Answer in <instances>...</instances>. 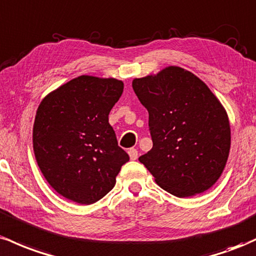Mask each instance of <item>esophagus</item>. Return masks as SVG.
Instances as JSON below:
<instances>
[{
    "label": "esophagus",
    "instance_id": "1",
    "mask_svg": "<svg viewBox=\"0 0 256 256\" xmlns=\"http://www.w3.org/2000/svg\"><path fill=\"white\" fill-rule=\"evenodd\" d=\"M128 154H129V157H130V160H136L138 158V154H139V152H138L136 148H129Z\"/></svg>",
    "mask_w": 256,
    "mask_h": 256
}]
</instances>
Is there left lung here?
Wrapping results in <instances>:
<instances>
[{
  "label": "left lung",
  "instance_id": "left-lung-1",
  "mask_svg": "<svg viewBox=\"0 0 256 256\" xmlns=\"http://www.w3.org/2000/svg\"><path fill=\"white\" fill-rule=\"evenodd\" d=\"M132 86L148 111L154 144L139 160L156 182L176 197L212 188L231 145L228 114L219 100L204 82L178 66L136 78Z\"/></svg>",
  "mask_w": 256,
  "mask_h": 256
}]
</instances>
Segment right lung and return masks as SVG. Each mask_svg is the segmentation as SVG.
<instances>
[{"instance_id": "right-lung-1", "label": "right lung", "mask_w": 256, "mask_h": 256, "mask_svg": "<svg viewBox=\"0 0 256 256\" xmlns=\"http://www.w3.org/2000/svg\"><path fill=\"white\" fill-rule=\"evenodd\" d=\"M123 93L114 78L80 76L48 94L37 108L32 142L46 180L59 194L92 204L116 184L128 154L108 114Z\"/></svg>"}]
</instances>
